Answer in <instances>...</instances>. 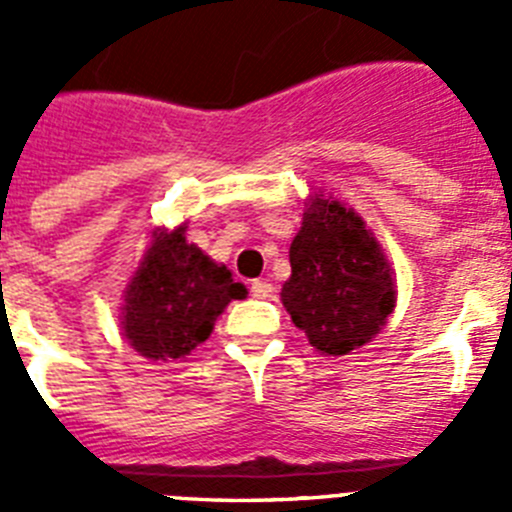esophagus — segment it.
Listing matches in <instances>:
<instances>
[{"label": "esophagus", "mask_w": 512, "mask_h": 512, "mask_svg": "<svg viewBox=\"0 0 512 512\" xmlns=\"http://www.w3.org/2000/svg\"><path fill=\"white\" fill-rule=\"evenodd\" d=\"M251 295L256 300H269L274 295V284L266 282V279H256V282H251Z\"/></svg>", "instance_id": "1"}]
</instances>
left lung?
Masks as SVG:
<instances>
[{
	"label": "left lung",
	"instance_id": "obj_1",
	"mask_svg": "<svg viewBox=\"0 0 512 512\" xmlns=\"http://www.w3.org/2000/svg\"><path fill=\"white\" fill-rule=\"evenodd\" d=\"M289 264L282 302L320 354L343 356L364 346L395 310V279L382 246L364 220L333 197L307 200Z\"/></svg>",
	"mask_w": 512,
	"mask_h": 512
}]
</instances>
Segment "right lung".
<instances>
[{
  "instance_id": "add662e5",
  "label": "right lung",
  "mask_w": 512,
  "mask_h": 512,
  "mask_svg": "<svg viewBox=\"0 0 512 512\" xmlns=\"http://www.w3.org/2000/svg\"><path fill=\"white\" fill-rule=\"evenodd\" d=\"M187 225L156 228L125 289L122 336L153 361L184 359L205 343L228 302L248 295L228 266L215 264L194 243Z\"/></svg>"
}]
</instances>
